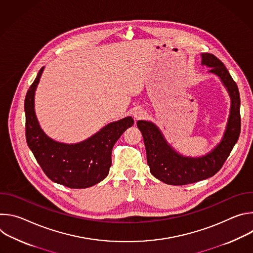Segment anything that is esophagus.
Wrapping results in <instances>:
<instances>
[{"label":"esophagus","instance_id":"1","mask_svg":"<svg viewBox=\"0 0 253 253\" xmlns=\"http://www.w3.org/2000/svg\"><path fill=\"white\" fill-rule=\"evenodd\" d=\"M133 116L136 120H139V119H142L144 116H145V111H144L142 108L140 107H137L134 109L133 111Z\"/></svg>","mask_w":253,"mask_h":253}]
</instances>
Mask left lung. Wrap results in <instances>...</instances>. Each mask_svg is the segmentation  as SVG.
I'll use <instances>...</instances> for the list:
<instances>
[{
	"label": "left lung",
	"instance_id": "1",
	"mask_svg": "<svg viewBox=\"0 0 253 253\" xmlns=\"http://www.w3.org/2000/svg\"><path fill=\"white\" fill-rule=\"evenodd\" d=\"M201 57V64L210 68L209 73L219 77L231 99L228 123L218 145L201 157L183 156L169 145L155 124L144 120L137 122L145 144L150 172L166 184L185 185L212 177L223 166L240 134V96L236 83L217 57L209 53H203Z\"/></svg>",
	"mask_w": 253,
	"mask_h": 253
}]
</instances>
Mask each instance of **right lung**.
<instances>
[{
  "label": "right lung",
  "instance_id": "1",
  "mask_svg": "<svg viewBox=\"0 0 253 253\" xmlns=\"http://www.w3.org/2000/svg\"><path fill=\"white\" fill-rule=\"evenodd\" d=\"M44 71L41 68L25 98L26 140L44 173L52 181L69 188L91 187L109 173L112 148L123 132L134 124L132 117L106 125L90 138L76 144L57 142L41 129L34 109L35 91Z\"/></svg>",
  "mask_w": 253,
  "mask_h": 253
}]
</instances>
